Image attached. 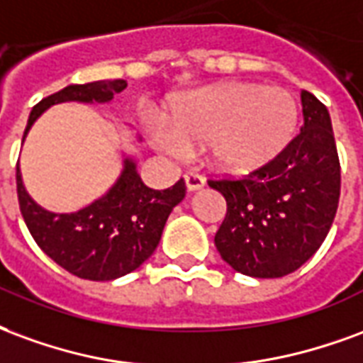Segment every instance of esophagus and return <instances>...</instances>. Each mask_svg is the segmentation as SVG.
<instances>
[{
  "mask_svg": "<svg viewBox=\"0 0 363 363\" xmlns=\"http://www.w3.org/2000/svg\"><path fill=\"white\" fill-rule=\"evenodd\" d=\"M185 185H187V191H197V189H201L205 185V179L199 174H195V172H187L185 174Z\"/></svg>",
  "mask_w": 363,
  "mask_h": 363,
  "instance_id": "34e87169",
  "label": "esophagus"
}]
</instances>
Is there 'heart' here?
Returning <instances> with one entry per match:
<instances>
[{
    "label": "heart",
    "instance_id": "b5f03b06",
    "mask_svg": "<svg viewBox=\"0 0 363 363\" xmlns=\"http://www.w3.org/2000/svg\"><path fill=\"white\" fill-rule=\"evenodd\" d=\"M298 121L300 106L286 89L216 84L189 92L172 106L168 125L158 123L152 139L170 156L207 143L214 166L245 174L279 158L294 141Z\"/></svg>",
    "mask_w": 363,
    "mask_h": 363
}]
</instances>
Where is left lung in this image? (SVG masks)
Instances as JSON below:
<instances>
[{"instance_id": "1", "label": "left lung", "mask_w": 363, "mask_h": 363, "mask_svg": "<svg viewBox=\"0 0 363 363\" xmlns=\"http://www.w3.org/2000/svg\"><path fill=\"white\" fill-rule=\"evenodd\" d=\"M303 125L288 149L240 179H211L226 199L214 236L220 257L255 279L300 269L329 234L340 197V162L327 106L301 91Z\"/></svg>"}]
</instances>
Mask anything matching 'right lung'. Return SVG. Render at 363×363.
<instances>
[{
	"label": "right lung",
	"mask_w": 363,
	"mask_h": 363,
	"mask_svg": "<svg viewBox=\"0 0 363 363\" xmlns=\"http://www.w3.org/2000/svg\"><path fill=\"white\" fill-rule=\"evenodd\" d=\"M127 86L125 81L69 84L44 98L28 116L26 133L42 112L60 102H110ZM17 195L26 228L48 257L84 280H113L135 271L152 255L162 238L172 208L185 197V182L168 189H150L137 174L133 158H123V170L106 195L77 213H50L26 193L17 166Z\"/></svg>",
	"instance_id": "obj_1"
}]
</instances>
